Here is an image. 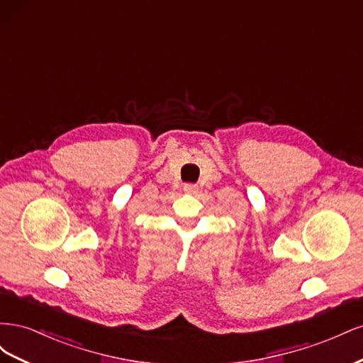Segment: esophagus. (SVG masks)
<instances>
[{
	"instance_id": "34e87169",
	"label": "esophagus",
	"mask_w": 363,
	"mask_h": 363,
	"mask_svg": "<svg viewBox=\"0 0 363 363\" xmlns=\"http://www.w3.org/2000/svg\"><path fill=\"white\" fill-rule=\"evenodd\" d=\"M196 189H199V186H196V184L188 183V184L183 186V191H184L186 194H194V192H196Z\"/></svg>"
}]
</instances>
